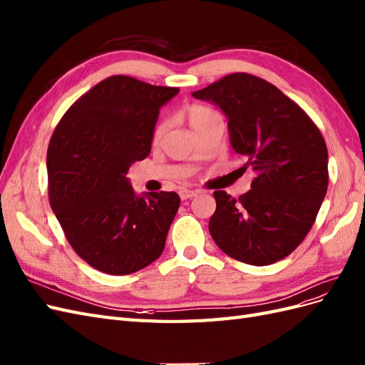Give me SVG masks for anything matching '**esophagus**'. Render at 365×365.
<instances>
[{
    "label": "esophagus",
    "mask_w": 365,
    "mask_h": 365,
    "mask_svg": "<svg viewBox=\"0 0 365 365\" xmlns=\"http://www.w3.org/2000/svg\"><path fill=\"white\" fill-rule=\"evenodd\" d=\"M197 194H199V191H194V190H180L179 191V195H180L182 200L192 199V197H195Z\"/></svg>",
    "instance_id": "esophagus-1"
}]
</instances>
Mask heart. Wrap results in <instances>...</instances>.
Segmentation results:
<instances>
[{
    "instance_id": "obj_1",
    "label": "heart",
    "mask_w": 365,
    "mask_h": 365,
    "mask_svg": "<svg viewBox=\"0 0 365 365\" xmlns=\"http://www.w3.org/2000/svg\"><path fill=\"white\" fill-rule=\"evenodd\" d=\"M185 116H186V120H188V123H190V127L195 131L197 128H200L202 125H205L207 120H211L212 118L218 116V113L215 110H212L211 107L202 106V103H194V106H190L185 110ZM163 131H165V123L155 125V128L153 131V140L158 142L162 138Z\"/></svg>"
}]
</instances>
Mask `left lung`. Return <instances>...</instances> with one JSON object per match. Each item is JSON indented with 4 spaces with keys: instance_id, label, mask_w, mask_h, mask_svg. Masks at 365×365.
Instances as JSON below:
<instances>
[{
    "instance_id": "1",
    "label": "left lung",
    "mask_w": 365,
    "mask_h": 365,
    "mask_svg": "<svg viewBox=\"0 0 365 365\" xmlns=\"http://www.w3.org/2000/svg\"><path fill=\"white\" fill-rule=\"evenodd\" d=\"M192 96L223 110L232 148L255 171L251 190L238 199L214 191L211 237L238 262H279L304 240L326 197L324 138L298 103L249 73H231Z\"/></svg>"
}]
</instances>
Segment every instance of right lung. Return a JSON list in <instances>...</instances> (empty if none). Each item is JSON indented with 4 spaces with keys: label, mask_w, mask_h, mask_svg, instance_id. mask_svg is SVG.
Listing matches in <instances>:
<instances>
[{
    "label": "right lung",
    "mask_w": 365,
    "mask_h": 365,
    "mask_svg": "<svg viewBox=\"0 0 365 365\" xmlns=\"http://www.w3.org/2000/svg\"><path fill=\"white\" fill-rule=\"evenodd\" d=\"M177 91L110 76L73 103L51 134L50 206L73 251L103 274L138 272L163 252L180 197H138L127 171L150 154L160 107Z\"/></svg>",
    "instance_id": "obj_1"
}]
</instances>
